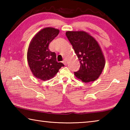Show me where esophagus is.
I'll return each mask as SVG.
<instances>
[{
	"instance_id": "obj_1",
	"label": "esophagus",
	"mask_w": 130,
	"mask_h": 130,
	"mask_svg": "<svg viewBox=\"0 0 130 130\" xmlns=\"http://www.w3.org/2000/svg\"><path fill=\"white\" fill-rule=\"evenodd\" d=\"M62 62H63V63L65 65H67V60H66V59H65V60L62 61Z\"/></svg>"
}]
</instances>
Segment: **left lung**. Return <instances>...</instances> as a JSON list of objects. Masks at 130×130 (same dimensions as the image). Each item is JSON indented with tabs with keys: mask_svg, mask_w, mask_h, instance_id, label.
I'll list each match as a JSON object with an SVG mask.
<instances>
[{
	"mask_svg": "<svg viewBox=\"0 0 130 130\" xmlns=\"http://www.w3.org/2000/svg\"><path fill=\"white\" fill-rule=\"evenodd\" d=\"M66 36L80 63V69L74 72V75L84 83L97 80L105 64L104 54L98 41L84 31H68Z\"/></svg>",
	"mask_w": 130,
	"mask_h": 130,
	"instance_id": "left-lung-1",
	"label": "left lung"
}]
</instances>
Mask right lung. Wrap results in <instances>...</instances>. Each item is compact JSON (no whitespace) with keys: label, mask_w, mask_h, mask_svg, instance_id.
<instances>
[{"label":"right lung","mask_w":130,"mask_h":130,"mask_svg":"<svg viewBox=\"0 0 130 130\" xmlns=\"http://www.w3.org/2000/svg\"><path fill=\"white\" fill-rule=\"evenodd\" d=\"M60 30L45 27L35 35L29 44L27 58L32 73L42 81L53 78L64 65L57 61L56 54L50 51L49 45L58 36Z\"/></svg>","instance_id":"add662e5"}]
</instances>
